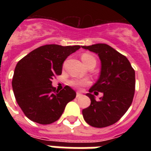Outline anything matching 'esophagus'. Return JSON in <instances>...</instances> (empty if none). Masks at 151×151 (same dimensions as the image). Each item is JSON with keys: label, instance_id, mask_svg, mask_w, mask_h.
<instances>
[{"label": "esophagus", "instance_id": "esophagus-1", "mask_svg": "<svg viewBox=\"0 0 151 151\" xmlns=\"http://www.w3.org/2000/svg\"><path fill=\"white\" fill-rule=\"evenodd\" d=\"M82 94L80 93V92H77V94H76V96H77V98H79V97H81L82 96Z\"/></svg>", "mask_w": 151, "mask_h": 151}]
</instances>
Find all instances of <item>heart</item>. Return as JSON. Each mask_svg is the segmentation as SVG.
<instances>
[{"label": "heart", "mask_w": 151, "mask_h": 151, "mask_svg": "<svg viewBox=\"0 0 151 151\" xmlns=\"http://www.w3.org/2000/svg\"><path fill=\"white\" fill-rule=\"evenodd\" d=\"M82 62L84 63V65H86L90 63L95 62L96 64V60L94 56L89 54V53H83L82 55ZM69 86H71L72 87L76 89H80L86 86H88L91 84V82L87 80V79H79V78H73L71 79L69 82Z\"/></svg>", "instance_id": "b5f03b06"}]
</instances>
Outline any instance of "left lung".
I'll use <instances>...</instances> for the list:
<instances>
[{"mask_svg":"<svg viewBox=\"0 0 151 151\" xmlns=\"http://www.w3.org/2000/svg\"><path fill=\"white\" fill-rule=\"evenodd\" d=\"M82 48L98 54L101 60L99 78L89 90L91 105L82 110L86 122L95 128H104L116 123L128 111L135 91V71L124 56L111 46L97 43ZM99 92L104 95L96 101Z\"/></svg>","mask_w":151,"mask_h":151,"instance_id":"8db88e82","label":"left lung"}]
</instances>
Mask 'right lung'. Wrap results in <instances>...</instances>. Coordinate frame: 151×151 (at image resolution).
I'll list each match as a JSON object with an SVG mask.
<instances>
[{
  "mask_svg": "<svg viewBox=\"0 0 151 151\" xmlns=\"http://www.w3.org/2000/svg\"><path fill=\"white\" fill-rule=\"evenodd\" d=\"M81 47L43 45L28 53L15 67L12 86L16 101L30 120L40 124L55 122L76 92L65 86L57 91L52 80L62 73L64 61Z\"/></svg>",
  "mask_w": 151,
  "mask_h": 151,
  "instance_id": "add662e5",
  "label": "right lung"
}]
</instances>
